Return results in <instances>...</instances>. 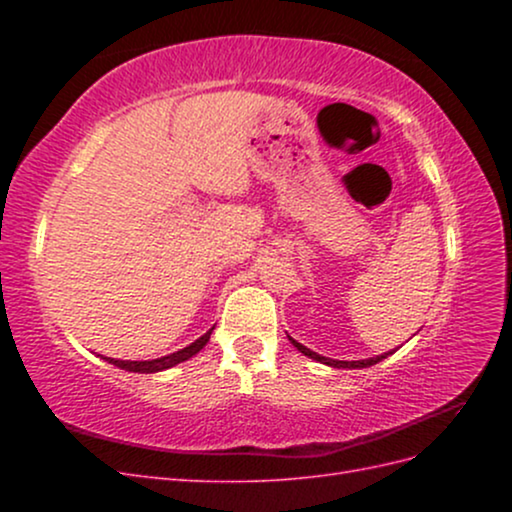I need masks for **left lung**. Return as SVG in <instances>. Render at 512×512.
<instances>
[{
	"mask_svg": "<svg viewBox=\"0 0 512 512\" xmlns=\"http://www.w3.org/2000/svg\"><path fill=\"white\" fill-rule=\"evenodd\" d=\"M288 339H290V342H292V346H294V348H297L299 352H303L305 356H309V359L320 361V363L329 365V367H337V369H361V367H369V365H376V363H380L382 359H386V356L391 354V352H384V354L371 356V359H363V361H335V359H327V356H320V354L312 352V350H309V348H305L303 344H299L297 339H292L290 335H288Z\"/></svg>",
	"mask_w": 512,
	"mask_h": 512,
	"instance_id": "1",
	"label": "left lung"
}]
</instances>
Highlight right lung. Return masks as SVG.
I'll return each instance as SVG.
<instances>
[{
	"mask_svg": "<svg viewBox=\"0 0 512 512\" xmlns=\"http://www.w3.org/2000/svg\"><path fill=\"white\" fill-rule=\"evenodd\" d=\"M213 329H215V327H211L203 337H198L194 344L185 346L183 350H177V352H173V354H166V356H162V359H153V361H117V359H108V356H104V359H106L108 363L117 365L119 369L138 371V374H156V371H162V369H168V367H175L177 363H183V361L192 359V356H194L196 352H200V350L205 348V344L209 342V337H211V331H213Z\"/></svg>",
	"mask_w": 512,
	"mask_h": 512,
	"instance_id": "add662e5",
	"label": "right lung"
}]
</instances>
